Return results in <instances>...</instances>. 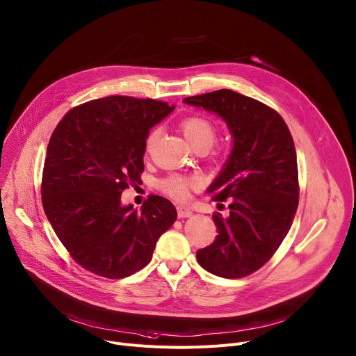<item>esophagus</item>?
<instances>
[{
    "mask_svg": "<svg viewBox=\"0 0 356 356\" xmlns=\"http://www.w3.org/2000/svg\"><path fill=\"white\" fill-rule=\"evenodd\" d=\"M193 215V211L188 209V207H184V206H177V216L179 218H191Z\"/></svg>",
    "mask_w": 356,
    "mask_h": 356,
    "instance_id": "esophagus-1",
    "label": "esophagus"
}]
</instances>
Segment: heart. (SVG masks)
Returning a JSON list of instances; mask_svg holds the SVG:
<instances>
[{
    "mask_svg": "<svg viewBox=\"0 0 356 356\" xmlns=\"http://www.w3.org/2000/svg\"><path fill=\"white\" fill-rule=\"evenodd\" d=\"M181 131L193 147H210L216 138V126L203 115H188L180 123ZM159 130H152L146 138V150L150 152L156 143ZM200 187V179L195 175L172 173L159 181V188L169 197L183 202L191 196V191Z\"/></svg>",
    "mask_w": 356,
    "mask_h": 356,
    "instance_id": "heart-1",
    "label": "heart"
}]
</instances>
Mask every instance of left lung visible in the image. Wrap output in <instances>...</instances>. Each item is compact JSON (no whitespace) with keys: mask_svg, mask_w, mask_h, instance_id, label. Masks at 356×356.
Masks as SVG:
<instances>
[{"mask_svg":"<svg viewBox=\"0 0 356 356\" xmlns=\"http://www.w3.org/2000/svg\"><path fill=\"white\" fill-rule=\"evenodd\" d=\"M183 102L219 114L233 136L223 172L207 191L215 202L230 199L229 216L213 215L218 236L197 250V262L220 277H245L275 254L295 218L299 179L292 134L276 110L232 90Z\"/></svg>","mask_w":356,"mask_h":356,"instance_id":"8db88e82","label":"left lung"}]
</instances>
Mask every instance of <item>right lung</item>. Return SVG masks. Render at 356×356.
I'll return each mask as SVG.
<instances>
[{
  "label": "right lung",
  "instance_id": "1",
  "mask_svg": "<svg viewBox=\"0 0 356 356\" xmlns=\"http://www.w3.org/2000/svg\"><path fill=\"white\" fill-rule=\"evenodd\" d=\"M173 107L153 99L110 96L71 108L47 146L41 200L70 256L86 270L127 277L152 260L176 220L173 203L152 195L141 210L122 206L140 181L150 129Z\"/></svg>",
  "mask_w": 356,
  "mask_h": 356
}]
</instances>
